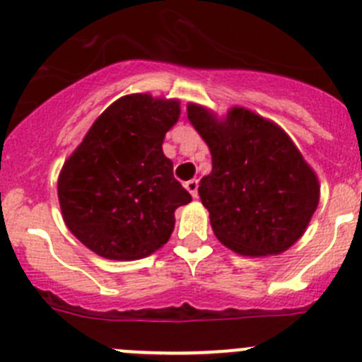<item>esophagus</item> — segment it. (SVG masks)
Wrapping results in <instances>:
<instances>
[{"mask_svg":"<svg viewBox=\"0 0 362 362\" xmlns=\"http://www.w3.org/2000/svg\"><path fill=\"white\" fill-rule=\"evenodd\" d=\"M198 185H199V182L196 180V178H192V180L185 182V189H187V191L191 192L192 198H198Z\"/></svg>","mask_w":362,"mask_h":362,"instance_id":"34e87169","label":"esophagus"}]
</instances>
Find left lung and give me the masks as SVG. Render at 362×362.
Instances as JSON below:
<instances>
[{"label": "left lung", "mask_w": 362, "mask_h": 362, "mask_svg": "<svg viewBox=\"0 0 362 362\" xmlns=\"http://www.w3.org/2000/svg\"><path fill=\"white\" fill-rule=\"evenodd\" d=\"M187 117L206 141L211 173L199 182L215 236L243 255L280 254L305 233L319 180L276 124L243 108L217 120L198 105Z\"/></svg>", "instance_id": "8db88e82"}]
</instances>
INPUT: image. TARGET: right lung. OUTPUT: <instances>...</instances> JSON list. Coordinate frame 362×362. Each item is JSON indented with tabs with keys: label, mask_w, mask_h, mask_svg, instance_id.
I'll return each instance as SVG.
<instances>
[{
	"label": "right lung",
	"mask_w": 362,
	"mask_h": 362,
	"mask_svg": "<svg viewBox=\"0 0 362 362\" xmlns=\"http://www.w3.org/2000/svg\"><path fill=\"white\" fill-rule=\"evenodd\" d=\"M178 113V101L120 98L64 163L57 182L61 211L87 249L134 261L170 240L175 210L192 199L163 154L164 134Z\"/></svg>",
	"instance_id": "add662e5"
}]
</instances>
